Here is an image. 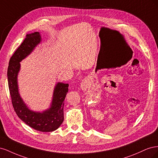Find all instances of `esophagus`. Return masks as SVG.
<instances>
[{
  "mask_svg": "<svg viewBox=\"0 0 158 158\" xmlns=\"http://www.w3.org/2000/svg\"><path fill=\"white\" fill-rule=\"evenodd\" d=\"M89 83L87 80H84L82 81V82L80 84V88L82 91H85L88 88Z\"/></svg>",
  "mask_w": 158,
  "mask_h": 158,
  "instance_id": "34e87169",
  "label": "esophagus"
}]
</instances>
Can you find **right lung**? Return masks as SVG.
I'll list each match as a JSON object with an SVG mask.
<instances>
[{
  "mask_svg": "<svg viewBox=\"0 0 158 158\" xmlns=\"http://www.w3.org/2000/svg\"><path fill=\"white\" fill-rule=\"evenodd\" d=\"M41 35L39 32L27 34L26 38L9 61L8 82L12 103L18 117L36 131L52 132L56 130L64 121V101L69 92V84L56 82L49 107L42 111H35L31 110L21 97L18 82L20 63L41 44Z\"/></svg>",
  "mask_w": 158,
  "mask_h": 158,
  "instance_id": "add662e5",
  "label": "right lung"
}]
</instances>
